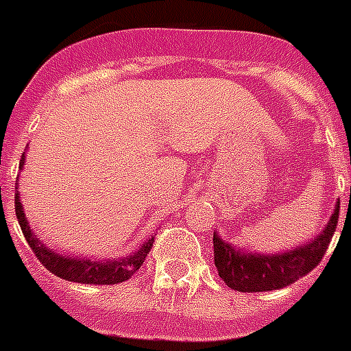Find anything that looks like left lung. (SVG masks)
<instances>
[{
	"label": "left lung",
	"instance_id": "left-lung-1",
	"mask_svg": "<svg viewBox=\"0 0 351 351\" xmlns=\"http://www.w3.org/2000/svg\"><path fill=\"white\" fill-rule=\"evenodd\" d=\"M339 220V202L330 220L310 242L295 245L280 253H258L226 242L217 231L213 233L215 266L220 278L231 289L256 293L271 291L293 284L304 277L322 261Z\"/></svg>",
	"mask_w": 351,
	"mask_h": 351
}]
</instances>
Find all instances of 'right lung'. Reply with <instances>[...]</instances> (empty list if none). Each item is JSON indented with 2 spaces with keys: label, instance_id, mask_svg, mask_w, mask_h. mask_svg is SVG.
<instances>
[{
  "label": "right lung",
  "instance_id": "add662e5",
  "mask_svg": "<svg viewBox=\"0 0 351 351\" xmlns=\"http://www.w3.org/2000/svg\"><path fill=\"white\" fill-rule=\"evenodd\" d=\"M25 165V153L21 154L19 160V169H23ZM18 191V186H16ZM14 209H16V217H18L19 228L23 231L25 239L36 253V256L40 258V262L54 273L56 277L63 278V280H71V282H82V284H118L132 277L134 273L142 267L145 256L153 247L154 237H149L136 251H132L131 255L121 256V258H107V261H93L87 256H71L62 255L58 251L51 250L49 245L43 244L34 230L30 228L29 220L25 217L23 204H21V197L19 191L14 197Z\"/></svg>",
  "mask_w": 351,
  "mask_h": 351
}]
</instances>
